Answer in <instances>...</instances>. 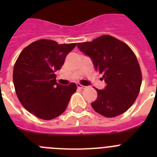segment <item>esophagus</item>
Returning a JSON list of instances; mask_svg holds the SVG:
<instances>
[{"label": "esophagus", "mask_w": 157, "mask_h": 157, "mask_svg": "<svg viewBox=\"0 0 157 157\" xmlns=\"http://www.w3.org/2000/svg\"><path fill=\"white\" fill-rule=\"evenodd\" d=\"M77 87L78 89H84V88H85V86H84L81 85V84H79V83H78V84H77Z\"/></svg>", "instance_id": "esophagus-1"}]
</instances>
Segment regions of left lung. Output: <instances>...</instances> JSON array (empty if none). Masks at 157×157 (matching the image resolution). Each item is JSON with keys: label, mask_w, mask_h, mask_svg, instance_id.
<instances>
[{"label": "left lung", "mask_w": 157, "mask_h": 157, "mask_svg": "<svg viewBox=\"0 0 157 157\" xmlns=\"http://www.w3.org/2000/svg\"><path fill=\"white\" fill-rule=\"evenodd\" d=\"M77 47L90 58L106 83L104 90L96 89L98 98L91 103L94 111L109 118L128 110L138 98L142 80L139 63L131 48L110 35L78 43Z\"/></svg>", "instance_id": "obj_1"}]
</instances>
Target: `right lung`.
Returning a JSON list of instances; mask_svg holds the SVG:
<instances>
[{
    "label": "right lung",
    "mask_w": 157,
    "mask_h": 157,
    "mask_svg": "<svg viewBox=\"0 0 157 157\" xmlns=\"http://www.w3.org/2000/svg\"><path fill=\"white\" fill-rule=\"evenodd\" d=\"M77 43L59 45L41 39L22 51L13 69V82L20 103L30 113L45 120H52L67 109L76 84L60 85L56 81V71Z\"/></svg>",
    "instance_id": "add662e5"
}]
</instances>
